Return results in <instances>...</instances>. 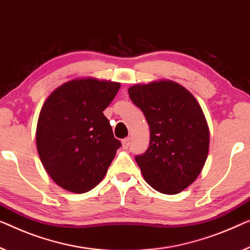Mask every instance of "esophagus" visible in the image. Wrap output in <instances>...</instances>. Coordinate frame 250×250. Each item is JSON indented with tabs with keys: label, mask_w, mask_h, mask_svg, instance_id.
<instances>
[{
	"label": "esophagus",
	"mask_w": 250,
	"mask_h": 250,
	"mask_svg": "<svg viewBox=\"0 0 250 250\" xmlns=\"http://www.w3.org/2000/svg\"><path fill=\"white\" fill-rule=\"evenodd\" d=\"M129 146H130V138H125V139L122 140V147L126 149Z\"/></svg>",
	"instance_id": "34e87169"
}]
</instances>
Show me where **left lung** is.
I'll list each match as a JSON object with an SVG mask.
<instances>
[{"mask_svg": "<svg viewBox=\"0 0 250 250\" xmlns=\"http://www.w3.org/2000/svg\"><path fill=\"white\" fill-rule=\"evenodd\" d=\"M128 92L150 129L147 151L136 156L145 181L163 194L181 193L208 158L210 131L202 107L191 92L169 80L135 84Z\"/></svg>", "mask_w": 250, "mask_h": 250, "instance_id": "1", "label": "left lung"}]
</instances>
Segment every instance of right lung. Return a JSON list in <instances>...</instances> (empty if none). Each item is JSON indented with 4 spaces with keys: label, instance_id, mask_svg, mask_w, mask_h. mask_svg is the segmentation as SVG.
<instances>
[{
    "label": "right lung",
    "instance_id": "1",
    "mask_svg": "<svg viewBox=\"0 0 250 250\" xmlns=\"http://www.w3.org/2000/svg\"><path fill=\"white\" fill-rule=\"evenodd\" d=\"M121 84L74 78L50 93L40 110L36 143L40 161L66 191H91L101 182L121 143L103 111Z\"/></svg>",
    "mask_w": 250,
    "mask_h": 250
}]
</instances>
